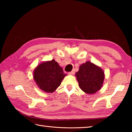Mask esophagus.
<instances>
[{"label":"esophagus","instance_id":"34e87169","mask_svg":"<svg viewBox=\"0 0 132 132\" xmlns=\"http://www.w3.org/2000/svg\"><path fill=\"white\" fill-rule=\"evenodd\" d=\"M69 74H70V75H73V74H75V70H72L71 71L69 72Z\"/></svg>","mask_w":132,"mask_h":132}]
</instances>
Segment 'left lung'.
Masks as SVG:
<instances>
[{
    "instance_id": "obj_1",
    "label": "left lung",
    "mask_w": 132,
    "mask_h": 132,
    "mask_svg": "<svg viewBox=\"0 0 132 132\" xmlns=\"http://www.w3.org/2000/svg\"><path fill=\"white\" fill-rule=\"evenodd\" d=\"M80 88L87 94H92L99 91L104 79V74L99 67L90 62L81 64L75 73Z\"/></svg>"
}]
</instances>
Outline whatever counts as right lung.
<instances>
[{"label":"right lung","instance_id":"1","mask_svg":"<svg viewBox=\"0 0 132 132\" xmlns=\"http://www.w3.org/2000/svg\"><path fill=\"white\" fill-rule=\"evenodd\" d=\"M66 75L54 60L39 64L33 72L34 80L38 87L46 92H54Z\"/></svg>","mask_w":132,"mask_h":132}]
</instances>
